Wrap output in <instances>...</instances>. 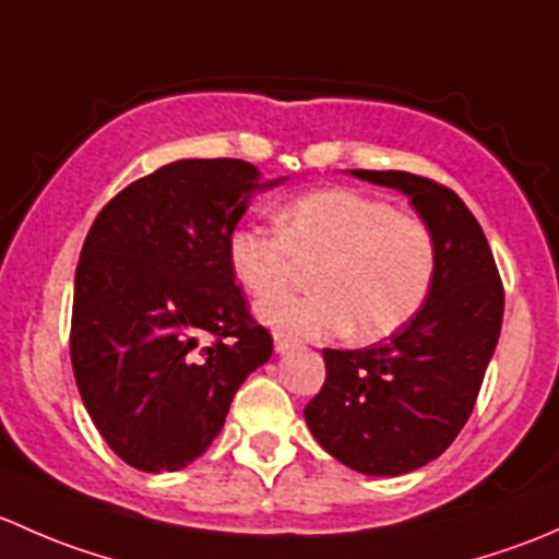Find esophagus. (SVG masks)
<instances>
[{"mask_svg":"<svg viewBox=\"0 0 559 559\" xmlns=\"http://www.w3.org/2000/svg\"><path fill=\"white\" fill-rule=\"evenodd\" d=\"M293 344H296V342H293L290 336H285V333H274V353H280V355L287 353Z\"/></svg>","mask_w":559,"mask_h":559,"instance_id":"esophagus-1","label":"esophagus"}]
</instances>
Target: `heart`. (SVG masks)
I'll use <instances>...</instances> for the list:
<instances>
[{
  "instance_id": "heart-1",
  "label": "heart",
  "mask_w": 559,
  "mask_h": 559,
  "mask_svg": "<svg viewBox=\"0 0 559 559\" xmlns=\"http://www.w3.org/2000/svg\"><path fill=\"white\" fill-rule=\"evenodd\" d=\"M226 255L237 285L258 298L282 290L298 263H314V293L258 304V318L293 338L393 336L423 312L439 274L428 223L349 188L298 195L280 212V234L237 226Z\"/></svg>"
}]
</instances>
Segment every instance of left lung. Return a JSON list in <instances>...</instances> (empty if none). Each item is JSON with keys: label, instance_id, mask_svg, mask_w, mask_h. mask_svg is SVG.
<instances>
[{"label": "left lung", "instance_id": "1", "mask_svg": "<svg viewBox=\"0 0 559 559\" xmlns=\"http://www.w3.org/2000/svg\"><path fill=\"white\" fill-rule=\"evenodd\" d=\"M408 195L439 245L428 304L364 349H322L325 382L304 408L328 454L368 476H401L439 457L474 412L503 322V285L485 231L457 193L408 171L353 169Z\"/></svg>", "mask_w": 559, "mask_h": 559}]
</instances>
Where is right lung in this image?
<instances>
[{
	"instance_id": "add662e5",
	"label": "right lung",
	"mask_w": 559,
	"mask_h": 559,
	"mask_svg": "<svg viewBox=\"0 0 559 559\" xmlns=\"http://www.w3.org/2000/svg\"><path fill=\"white\" fill-rule=\"evenodd\" d=\"M282 180L261 182L239 158H186L96 215L74 272L69 355L96 430L131 468L201 457L247 373L272 358L226 245L250 195Z\"/></svg>"
}]
</instances>
